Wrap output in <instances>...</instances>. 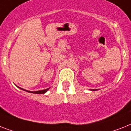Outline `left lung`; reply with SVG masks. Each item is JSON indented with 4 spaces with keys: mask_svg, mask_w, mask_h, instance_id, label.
<instances>
[{
    "mask_svg": "<svg viewBox=\"0 0 131 131\" xmlns=\"http://www.w3.org/2000/svg\"><path fill=\"white\" fill-rule=\"evenodd\" d=\"M94 90V89H93V90Z\"/></svg>",
    "mask_w": 131,
    "mask_h": 131,
    "instance_id": "8db88e82",
    "label": "left lung"
}]
</instances>
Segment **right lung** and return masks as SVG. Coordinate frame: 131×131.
Instances as JSON below:
<instances>
[{
    "label": "right lung",
    "mask_w": 131,
    "mask_h": 131,
    "mask_svg": "<svg viewBox=\"0 0 131 131\" xmlns=\"http://www.w3.org/2000/svg\"><path fill=\"white\" fill-rule=\"evenodd\" d=\"M18 88H19L20 89L23 90H24V91L27 92L33 93V94H45V93L46 92H47L49 89V88H47V89L42 90H39V91H29V90H26L23 89V88H20V87H18Z\"/></svg>",
    "instance_id": "right-lung-1"
}]
</instances>
